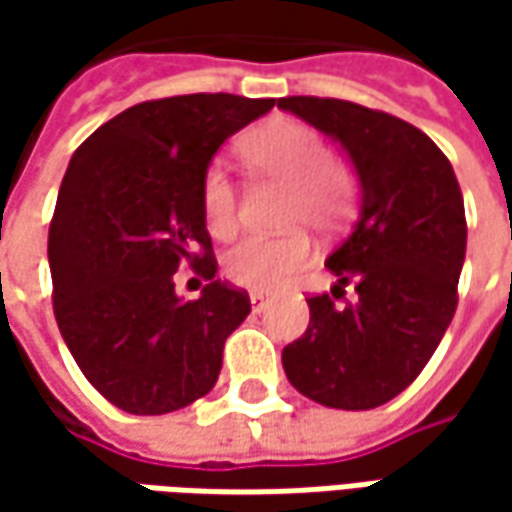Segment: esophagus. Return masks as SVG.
Segmentation results:
<instances>
[{"label": "esophagus", "mask_w": 512, "mask_h": 512, "mask_svg": "<svg viewBox=\"0 0 512 512\" xmlns=\"http://www.w3.org/2000/svg\"><path fill=\"white\" fill-rule=\"evenodd\" d=\"M267 305H270V299H267L265 293H259V290H253V293H250V307H253L256 313H262Z\"/></svg>", "instance_id": "1"}]
</instances>
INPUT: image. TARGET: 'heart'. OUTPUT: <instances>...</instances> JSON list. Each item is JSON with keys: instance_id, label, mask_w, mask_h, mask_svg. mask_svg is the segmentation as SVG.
I'll return each instance as SVG.
<instances>
[{"instance_id": "b5f03b06", "label": "heart", "mask_w": 512, "mask_h": 512, "mask_svg": "<svg viewBox=\"0 0 512 512\" xmlns=\"http://www.w3.org/2000/svg\"><path fill=\"white\" fill-rule=\"evenodd\" d=\"M242 156L253 170L290 185L287 227H313L333 233L356 207L359 182L344 162L333 159L325 139L299 122L276 119L256 128L242 145ZM199 202L207 230L227 239L239 227L236 185L222 165H210L202 176ZM313 247L305 233L279 239L247 236L227 253L225 273L230 282L250 290H276L290 282L310 262Z\"/></svg>"}]
</instances>
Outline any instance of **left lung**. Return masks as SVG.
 I'll return each instance as SVG.
<instances>
[{
  "label": "left lung",
  "instance_id": "8db88e82",
  "mask_svg": "<svg viewBox=\"0 0 512 512\" xmlns=\"http://www.w3.org/2000/svg\"><path fill=\"white\" fill-rule=\"evenodd\" d=\"M279 108L342 145L362 193L356 225L325 262L339 287L356 285V299L339 307L310 296V325L282 364L307 399L370 410L422 373L456 313L462 190L436 142L404 119L319 96H285Z\"/></svg>",
  "mask_w": 512,
  "mask_h": 512
}]
</instances>
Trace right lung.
Segmentation results:
<instances>
[{
	"label": "right lung",
	"mask_w": 512,
	"mask_h": 512,
	"mask_svg": "<svg viewBox=\"0 0 512 512\" xmlns=\"http://www.w3.org/2000/svg\"><path fill=\"white\" fill-rule=\"evenodd\" d=\"M276 99L190 93L113 116L73 153L50 222L53 313L110 404L162 416L210 393L250 299L216 276L199 187L216 150ZM190 261L203 296H175Z\"/></svg>",
	"instance_id": "obj_1"
}]
</instances>
